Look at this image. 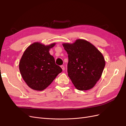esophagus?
Segmentation results:
<instances>
[{
  "instance_id": "obj_1",
  "label": "esophagus",
  "mask_w": 126,
  "mask_h": 126,
  "mask_svg": "<svg viewBox=\"0 0 126 126\" xmlns=\"http://www.w3.org/2000/svg\"><path fill=\"white\" fill-rule=\"evenodd\" d=\"M60 67H61V68H62V69H63V70H64V66L62 65Z\"/></svg>"
}]
</instances>
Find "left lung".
Segmentation results:
<instances>
[{"label":"left lung","instance_id":"1","mask_svg":"<svg viewBox=\"0 0 126 126\" xmlns=\"http://www.w3.org/2000/svg\"><path fill=\"white\" fill-rule=\"evenodd\" d=\"M63 46L68 55V75L76 89L93 88L101 77L105 66L101 52L89 41L81 39Z\"/></svg>","mask_w":126,"mask_h":126}]
</instances>
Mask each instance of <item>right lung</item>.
<instances>
[{
    "mask_svg": "<svg viewBox=\"0 0 126 126\" xmlns=\"http://www.w3.org/2000/svg\"><path fill=\"white\" fill-rule=\"evenodd\" d=\"M55 45L45 46L35 42L28 46L22 55L19 64V70L24 80L32 89H45L62 71L49 52Z\"/></svg>",
    "mask_w": 126,
    "mask_h": 126,
    "instance_id": "add662e5",
    "label": "right lung"
}]
</instances>
